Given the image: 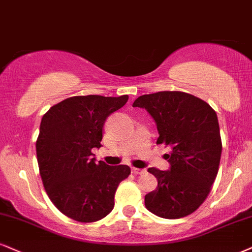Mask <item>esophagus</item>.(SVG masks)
Wrapping results in <instances>:
<instances>
[{
  "mask_svg": "<svg viewBox=\"0 0 252 252\" xmlns=\"http://www.w3.org/2000/svg\"><path fill=\"white\" fill-rule=\"evenodd\" d=\"M146 172L145 169H141V168H135V167H133L132 168V173L135 174V175H138V174H144Z\"/></svg>",
  "mask_w": 252,
  "mask_h": 252,
  "instance_id": "34e87169",
  "label": "esophagus"
}]
</instances>
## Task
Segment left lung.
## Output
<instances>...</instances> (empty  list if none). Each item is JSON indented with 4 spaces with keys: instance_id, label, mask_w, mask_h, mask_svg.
<instances>
[{
    "instance_id": "1",
    "label": "left lung",
    "mask_w": 252,
    "mask_h": 252,
    "mask_svg": "<svg viewBox=\"0 0 252 252\" xmlns=\"http://www.w3.org/2000/svg\"><path fill=\"white\" fill-rule=\"evenodd\" d=\"M133 107L148 111L157 124V144L172 148L170 170L148 172L158 188L145 196V206L163 219H181L198 209L215 181L222 153L216 112L208 102L181 91L140 95Z\"/></svg>"
}]
</instances>
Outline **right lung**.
Wrapping results in <instances>:
<instances>
[{
	"label": "right lung",
	"mask_w": 252,
	"mask_h": 252,
	"mask_svg": "<svg viewBox=\"0 0 252 252\" xmlns=\"http://www.w3.org/2000/svg\"><path fill=\"white\" fill-rule=\"evenodd\" d=\"M128 95H74L58 102L43 116L36 141L39 174L55 207L74 221L104 219L114 207L119 183L128 178L126 164L95 163L92 148L100 147L102 126Z\"/></svg>",
	"instance_id": "right-lung-1"
}]
</instances>
